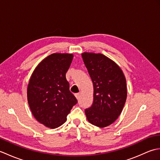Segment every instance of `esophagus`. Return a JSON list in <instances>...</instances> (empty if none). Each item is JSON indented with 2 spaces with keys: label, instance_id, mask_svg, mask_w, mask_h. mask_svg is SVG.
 I'll list each match as a JSON object with an SVG mask.
<instances>
[{
  "label": "esophagus",
  "instance_id": "obj_1",
  "mask_svg": "<svg viewBox=\"0 0 160 160\" xmlns=\"http://www.w3.org/2000/svg\"><path fill=\"white\" fill-rule=\"evenodd\" d=\"M75 96H76V99H77V100H79V99H80V93H76V94H75Z\"/></svg>",
  "mask_w": 160,
  "mask_h": 160
}]
</instances>
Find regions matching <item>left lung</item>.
<instances>
[{"label": "left lung", "mask_w": 160, "mask_h": 160, "mask_svg": "<svg viewBox=\"0 0 160 160\" xmlns=\"http://www.w3.org/2000/svg\"><path fill=\"white\" fill-rule=\"evenodd\" d=\"M83 61L93 85V102L85 109L88 121L96 127H108L122 113L127 96L123 71L102 53L84 52Z\"/></svg>", "instance_id": "1"}]
</instances>
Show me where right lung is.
I'll list each match as a JSON object with an SVG mask.
<instances>
[{
	"mask_svg": "<svg viewBox=\"0 0 160 160\" xmlns=\"http://www.w3.org/2000/svg\"><path fill=\"white\" fill-rule=\"evenodd\" d=\"M72 53H55L40 62L28 87V100L36 120L50 128L59 127L78 101L69 91L66 73Z\"/></svg>",
	"mask_w": 160,
	"mask_h": 160,
	"instance_id": "add662e5",
	"label": "right lung"
}]
</instances>
